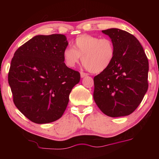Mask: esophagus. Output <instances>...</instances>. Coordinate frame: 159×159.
<instances>
[{"mask_svg": "<svg viewBox=\"0 0 159 159\" xmlns=\"http://www.w3.org/2000/svg\"><path fill=\"white\" fill-rule=\"evenodd\" d=\"M88 74L87 73H85V72H83V71H80V76H81V78H83L85 77L86 76H88Z\"/></svg>", "mask_w": 159, "mask_h": 159, "instance_id": "34e87169", "label": "esophagus"}]
</instances>
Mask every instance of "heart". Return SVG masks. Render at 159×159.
Masks as SVG:
<instances>
[{"label":"heart","instance_id":"b5f03b06","mask_svg":"<svg viewBox=\"0 0 159 159\" xmlns=\"http://www.w3.org/2000/svg\"><path fill=\"white\" fill-rule=\"evenodd\" d=\"M116 54L115 46L109 38H99L83 34L78 36L71 48L63 52L66 65L74 67L82 57L86 69L93 73H100L111 65Z\"/></svg>","mask_w":159,"mask_h":159}]
</instances>
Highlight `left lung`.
Segmentation results:
<instances>
[{"mask_svg":"<svg viewBox=\"0 0 159 159\" xmlns=\"http://www.w3.org/2000/svg\"><path fill=\"white\" fill-rule=\"evenodd\" d=\"M102 32L114 43L116 54L111 65L94 77V100L109 116L130 115L148 90L149 61L133 35L118 29Z\"/></svg>","mask_w":159,"mask_h":159,"instance_id":"left-lung-1","label":"left lung"}]
</instances>
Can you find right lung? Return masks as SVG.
<instances>
[{
  "label": "right lung",
  "mask_w": 159,
  "mask_h": 159,
  "mask_svg": "<svg viewBox=\"0 0 159 159\" xmlns=\"http://www.w3.org/2000/svg\"><path fill=\"white\" fill-rule=\"evenodd\" d=\"M62 34L39 35L15 51L8 73L13 102L31 120L43 124L61 117L80 75L66 66Z\"/></svg>",
  "instance_id": "right-lung-1"
}]
</instances>
